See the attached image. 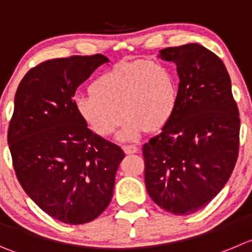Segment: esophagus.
<instances>
[{"label":"esophagus","mask_w":252,"mask_h":252,"mask_svg":"<svg viewBox=\"0 0 252 252\" xmlns=\"http://www.w3.org/2000/svg\"><path fill=\"white\" fill-rule=\"evenodd\" d=\"M122 150H124V152L126 153V155H131V153L137 152L138 148L133 145H125L124 147H122Z\"/></svg>","instance_id":"obj_1"}]
</instances>
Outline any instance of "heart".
<instances>
[{"instance_id":"1","label":"heart","mask_w":252,"mask_h":252,"mask_svg":"<svg viewBox=\"0 0 252 252\" xmlns=\"http://www.w3.org/2000/svg\"><path fill=\"white\" fill-rule=\"evenodd\" d=\"M178 102V84L171 68L159 62L120 63L90 84L73 106L86 127L100 137L112 135L126 116L119 140L135 141L168 122Z\"/></svg>"}]
</instances>
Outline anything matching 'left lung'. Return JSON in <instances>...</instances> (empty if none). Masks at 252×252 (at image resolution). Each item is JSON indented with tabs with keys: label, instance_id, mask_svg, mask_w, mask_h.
<instances>
[{
	"label": "left lung",
	"instance_id": "8db88e82",
	"mask_svg": "<svg viewBox=\"0 0 252 252\" xmlns=\"http://www.w3.org/2000/svg\"><path fill=\"white\" fill-rule=\"evenodd\" d=\"M177 65L178 102L160 133L142 147L148 195L162 209L189 215L229 181L239 153L240 119L224 63L198 43L164 48Z\"/></svg>",
	"mask_w": 252,
	"mask_h": 252
}]
</instances>
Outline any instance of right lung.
I'll use <instances>...</instances> for the list:
<instances>
[{
	"mask_svg": "<svg viewBox=\"0 0 252 252\" xmlns=\"http://www.w3.org/2000/svg\"><path fill=\"white\" fill-rule=\"evenodd\" d=\"M109 59L102 54L52 59L31 69L14 96L8 145L31 199L70 225L96 219L110 204L125 153L76 115V89Z\"/></svg>",
	"mask_w": 252,
	"mask_h": 252,
	"instance_id": "1",
	"label": "right lung"
}]
</instances>
